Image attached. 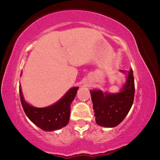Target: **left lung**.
Listing matches in <instances>:
<instances>
[{"label": "left lung", "mask_w": 160, "mask_h": 160, "mask_svg": "<svg viewBox=\"0 0 160 160\" xmlns=\"http://www.w3.org/2000/svg\"><path fill=\"white\" fill-rule=\"evenodd\" d=\"M90 94L96 123L106 128L117 126L130 111L134 100L135 83L132 70L128 71L126 84L119 93L103 94L100 90H90Z\"/></svg>", "instance_id": "obj_1"}]
</instances>
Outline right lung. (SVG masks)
<instances>
[{
    "label": "right lung",
    "instance_id": "obj_1",
    "mask_svg": "<svg viewBox=\"0 0 160 160\" xmlns=\"http://www.w3.org/2000/svg\"><path fill=\"white\" fill-rule=\"evenodd\" d=\"M78 87H73L55 104L46 108H36L27 103L19 86V95L25 114L36 126L44 131H53L66 126L71 114V104Z\"/></svg>",
    "mask_w": 160,
    "mask_h": 160
}]
</instances>
